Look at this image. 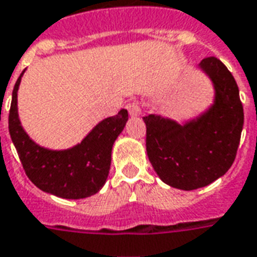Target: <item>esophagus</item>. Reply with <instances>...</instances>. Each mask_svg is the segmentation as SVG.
<instances>
[{"label":"esophagus","instance_id":"1","mask_svg":"<svg viewBox=\"0 0 257 257\" xmlns=\"http://www.w3.org/2000/svg\"><path fill=\"white\" fill-rule=\"evenodd\" d=\"M126 109H128L131 115H138V114H140V104H139L136 100L129 102V103L126 104Z\"/></svg>","mask_w":257,"mask_h":257}]
</instances>
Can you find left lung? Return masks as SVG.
Instances as JSON below:
<instances>
[{
  "label": "left lung",
  "instance_id": "obj_1",
  "mask_svg": "<svg viewBox=\"0 0 257 257\" xmlns=\"http://www.w3.org/2000/svg\"><path fill=\"white\" fill-rule=\"evenodd\" d=\"M215 88L214 104L185 125L150 114L146 148L150 162L165 184L182 191L203 188L233 165L244 125L238 85L225 64L215 57L201 61Z\"/></svg>",
  "mask_w": 257,
  "mask_h": 257
}]
</instances>
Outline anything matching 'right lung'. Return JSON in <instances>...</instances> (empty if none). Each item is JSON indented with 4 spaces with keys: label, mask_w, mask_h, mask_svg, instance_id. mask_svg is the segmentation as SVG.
Wrapping results in <instances>:
<instances>
[{
    "label": "right lung",
    "mask_w": 257,
    "mask_h": 257,
    "mask_svg": "<svg viewBox=\"0 0 257 257\" xmlns=\"http://www.w3.org/2000/svg\"><path fill=\"white\" fill-rule=\"evenodd\" d=\"M17 79L9 110V134L27 177L43 192L62 199H84L103 187L109 176L111 148L128 121V110L100 121L80 144L53 151L34 143L20 125L17 114Z\"/></svg>",
    "instance_id": "1"
}]
</instances>
